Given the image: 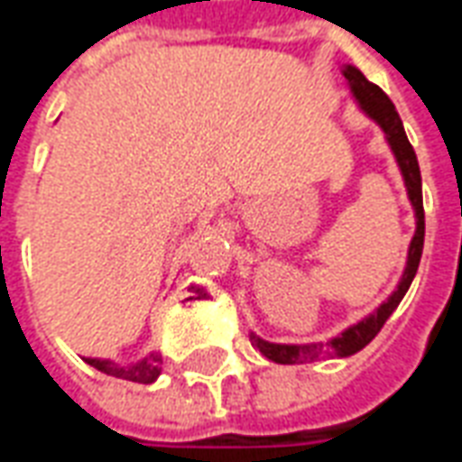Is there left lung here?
<instances>
[{"instance_id":"left-lung-1","label":"left lung","mask_w":462,"mask_h":462,"mask_svg":"<svg viewBox=\"0 0 462 462\" xmlns=\"http://www.w3.org/2000/svg\"><path fill=\"white\" fill-rule=\"evenodd\" d=\"M343 77L347 79L350 95L357 102V107L365 112L367 117L375 122L377 127L385 134L390 152L395 154V162L400 167V175L408 189V199H411L412 212H415V235H412L411 247H408V260H405V270L398 280V287L388 295V300H383L370 315H365L360 322H355L350 328H345L340 335L330 337L328 343H270L263 340L257 332H250V343L260 350V353L280 363V365H295V363H305V360H315L322 353H332L337 357H350V355L360 353L373 337H375L380 328L385 325L390 315L395 312L400 305V300L405 298L408 287H411L412 277L418 273L422 254V242H425V212H422V180L420 167H418V157L415 150L408 142V134L402 130L395 105L390 102V97L373 82H367L365 74L360 72L353 64H343Z\"/></svg>"}]
</instances>
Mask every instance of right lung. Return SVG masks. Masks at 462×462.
I'll use <instances>...</instances> for the list:
<instances>
[{
	"mask_svg": "<svg viewBox=\"0 0 462 462\" xmlns=\"http://www.w3.org/2000/svg\"><path fill=\"white\" fill-rule=\"evenodd\" d=\"M87 365L97 367L99 373L112 377H122V380H132V383H142V385H150L154 383L160 373H162V357L160 355L150 353L147 357H142L137 363H130V365H119V363H112V360H102V357H85Z\"/></svg>",
	"mask_w": 462,
	"mask_h": 462,
	"instance_id": "1",
	"label": "right lung"
}]
</instances>
